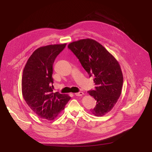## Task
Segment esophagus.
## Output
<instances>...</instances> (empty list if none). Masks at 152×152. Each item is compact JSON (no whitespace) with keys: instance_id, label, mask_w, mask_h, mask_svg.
Wrapping results in <instances>:
<instances>
[{"instance_id":"obj_1","label":"esophagus","mask_w":152,"mask_h":152,"mask_svg":"<svg viewBox=\"0 0 152 152\" xmlns=\"http://www.w3.org/2000/svg\"><path fill=\"white\" fill-rule=\"evenodd\" d=\"M75 95L76 96H82L83 95V92H79V93H75Z\"/></svg>"}]
</instances>
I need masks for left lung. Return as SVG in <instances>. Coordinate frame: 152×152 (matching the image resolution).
<instances>
[{
    "instance_id": "8db88e82",
    "label": "left lung",
    "mask_w": 152,
    "mask_h": 152,
    "mask_svg": "<svg viewBox=\"0 0 152 152\" xmlns=\"http://www.w3.org/2000/svg\"><path fill=\"white\" fill-rule=\"evenodd\" d=\"M68 48L76 55L82 66L94 76V90L88 91L97 101L91 113L102 117L109 113L121 93L123 77L117 59L97 41L87 38L72 42Z\"/></svg>"
}]
</instances>
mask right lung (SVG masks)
I'll return each instance as SVG.
<instances>
[{
	"label": "right lung",
	"mask_w": 152,
	"mask_h": 152,
	"mask_svg": "<svg viewBox=\"0 0 152 152\" xmlns=\"http://www.w3.org/2000/svg\"><path fill=\"white\" fill-rule=\"evenodd\" d=\"M66 44L52 45L35 50L23 69L21 90L25 100L39 118L53 120L71 99L67 94L53 93V64Z\"/></svg>",
	"instance_id": "right-lung-1"
}]
</instances>
